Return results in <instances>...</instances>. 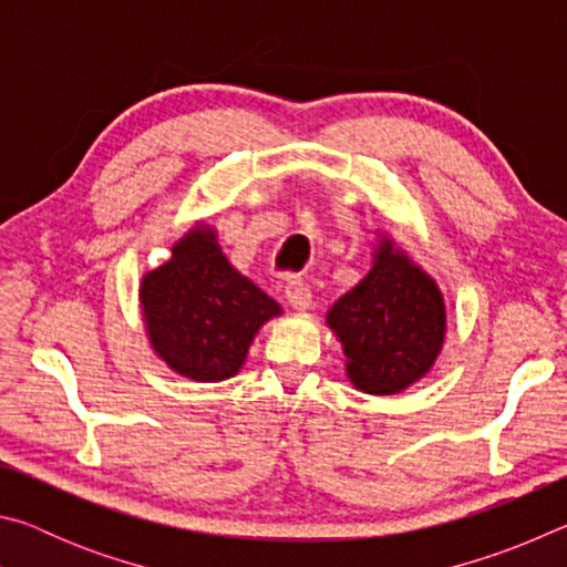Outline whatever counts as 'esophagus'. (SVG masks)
Returning <instances> with one entry per match:
<instances>
[{
  "label": "esophagus",
  "mask_w": 567,
  "mask_h": 567,
  "mask_svg": "<svg viewBox=\"0 0 567 567\" xmlns=\"http://www.w3.org/2000/svg\"><path fill=\"white\" fill-rule=\"evenodd\" d=\"M285 297H287V302H290L292 310H297V312H305L312 307V292H310V287H307V282H302V280H292L290 285H287Z\"/></svg>",
  "instance_id": "1"
}]
</instances>
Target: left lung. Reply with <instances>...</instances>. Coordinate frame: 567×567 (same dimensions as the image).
<instances>
[{
	"mask_svg": "<svg viewBox=\"0 0 567 567\" xmlns=\"http://www.w3.org/2000/svg\"><path fill=\"white\" fill-rule=\"evenodd\" d=\"M324 322L342 344L352 388L368 395H398L430 375L447 334L437 282L380 229L368 275L330 307Z\"/></svg>",
	"mask_w": 567,
	"mask_h": 567,
	"instance_id": "1",
	"label": "left lung"
}]
</instances>
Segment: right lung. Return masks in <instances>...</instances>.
Instances as JSON below:
<instances>
[{
	"label": "right lung",
	"instance_id": "1",
	"mask_svg": "<svg viewBox=\"0 0 567 567\" xmlns=\"http://www.w3.org/2000/svg\"><path fill=\"white\" fill-rule=\"evenodd\" d=\"M140 310L152 352L195 382L235 378L249 344L282 307L237 272L217 243V229L197 219L167 262L142 275Z\"/></svg>",
	"mask_w": 567,
	"mask_h": 567
}]
</instances>
